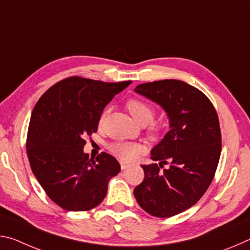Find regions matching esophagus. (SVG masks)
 <instances>
[{"label":"esophagus","mask_w":250,"mask_h":250,"mask_svg":"<svg viewBox=\"0 0 250 250\" xmlns=\"http://www.w3.org/2000/svg\"><path fill=\"white\" fill-rule=\"evenodd\" d=\"M120 166H121V168L122 170H125V168H128L129 167L132 166L130 162H126V161H124V160H120Z\"/></svg>","instance_id":"1"}]
</instances>
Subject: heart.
Here are the masks:
<instances>
[{"label": "heart", "instance_id": "b5f03b06", "mask_svg": "<svg viewBox=\"0 0 250 250\" xmlns=\"http://www.w3.org/2000/svg\"><path fill=\"white\" fill-rule=\"evenodd\" d=\"M126 108H128L131 116H132L139 124L143 125L150 124L155 116L154 108L152 107L149 103H146V101L141 99L129 100L128 104H126ZM105 115H107V110L104 111L103 115H101L100 121H103L104 119ZM150 131L152 133L155 134L159 132L160 128L156 125H152L150 126ZM108 147L111 153L124 160H132L134 158H137V156L142 152V146L134 142L117 141L110 143Z\"/></svg>", "mask_w": 250, "mask_h": 250}]
</instances>
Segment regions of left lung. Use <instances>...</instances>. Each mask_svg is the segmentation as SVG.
Wrapping results in <instances>:
<instances>
[{"instance_id": "8db88e82", "label": "left lung", "mask_w": 250, "mask_h": 250, "mask_svg": "<svg viewBox=\"0 0 250 250\" xmlns=\"http://www.w3.org/2000/svg\"><path fill=\"white\" fill-rule=\"evenodd\" d=\"M135 92L162 105L170 131L151 151L159 164L142 166L145 179L134 196L152 216H174L195 205L207 191L222 151L221 126L211 101L182 80L141 83ZM164 164L170 166L163 169Z\"/></svg>"}]
</instances>
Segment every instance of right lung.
Here are the masks:
<instances>
[{
	"instance_id": "obj_1",
	"label": "right lung",
	"mask_w": 250,
	"mask_h": 250,
	"mask_svg": "<svg viewBox=\"0 0 250 250\" xmlns=\"http://www.w3.org/2000/svg\"><path fill=\"white\" fill-rule=\"evenodd\" d=\"M132 83H104L73 76L55 83L41 97L29 121L26 152L34 175L47 196L66 210L98 206L108 182L120 172L105 152L89 159L84 138L97 132L104 109Z\"/></svg>"
}]
</instances>
